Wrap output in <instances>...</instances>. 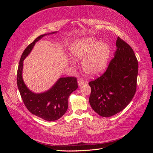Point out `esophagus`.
I'll return each mask as SVG.
<instances>
[{
	"mask_svg": "<svg viewBox=\"0 0 153 153\" xmlns=\"http://www.w3.org/2000/svg\"><path fill=\"white\" fill-rule=\"evenodd\" d=\"M78 86H81L83 84H84V81L83 79H82V78H80V79H78Z\"/></svg>",
	"mask_w": 153,
	"mask_h": 153,
	"instance_id": "1",
	"label": "esophagus"
}]
</instances>
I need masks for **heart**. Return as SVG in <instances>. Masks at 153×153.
<instances>
[{
	"instance_id": "obj_1",
	"label": "heart",
	"mask_w": 153,
	"mask_h": 153,
	"mask_svg": "<svg viewBox=\"0 0 153 153\" xmlns=\"http://www.w3.org/2000/svg\"><path fill=\"white\" fill-rule=\"evenodd\" d=\"M72 56L83 59L82 66L89 75H96L106 68L111 54L108 44L94 38H85L76 41L71 48Z\"/></svg>"
}]
</instances>
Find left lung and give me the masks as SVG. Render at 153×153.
Returning <instances> with one entry per match:
<instances>
[{
	"label": "left lung",
	"instance_id": "8db88e82",
	"mask_svg": "<svg viewBox=\"0 0 153 153\" xmlns=\"http://www.w3.org/2000/svg\"><path fill=\"white\" fill-rule=\"evenodd\" d=\"M117 47L106 71L89 82V103L102 117H111L130 103L137 91L138 64L132 48L118 37Z\"/></svg>",
	"mask_w": 153,
	"mask_h": 153
}]
</instances>
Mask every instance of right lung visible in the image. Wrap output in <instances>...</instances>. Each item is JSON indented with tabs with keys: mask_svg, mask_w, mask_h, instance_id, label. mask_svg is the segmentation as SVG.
<instances>
[{
	"mask_svg": "<svg viewBox=\"0 0 153 153\" xmlns=\"http://www.w3.org/2000/svg\"><path fill=\"white\" fill-rule=\"evenodd\" d=\"M45 35L36 38L23 52L17 71V85L22 99L29 112L46 121H53L66 113L68 108V98L78 88V83L76 77L69 76L60 78L49 91L44 93L35 94L27 89L22 76L23 61L29 54L36 42Z\"/></svg>",
	"mask_w": 153,
	"mask_h": 153,
	"instance_id": "add662e5",
	"label": "right lung"
}]
</instances>
